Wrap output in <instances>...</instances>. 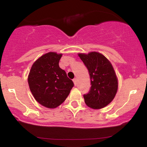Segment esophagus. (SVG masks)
Wrapping results in <instances>:
<instances>
[{
    "instance_id": "obj_1",
    "label": "esophagus",
    "mask_w": 147,
    "mask_h": 147,
    "mask_svg": "<svg viewBox=\"0 0 147 147\" xmlns=\"http://www.w3.org/2000/svg\"><path fill=\"white\" fill-rule=\"evenodd\" d=\"M73 82L74 83V85L75 86L77 85V79H76V78H74V79L73 80Z\"/></svg>"
}]
</instances>
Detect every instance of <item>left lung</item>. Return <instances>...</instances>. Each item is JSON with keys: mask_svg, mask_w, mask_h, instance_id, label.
<instances>
[{"mask_svg": "<svg viewBox=\"0 0 147 147\" xmlns=\"http://www.w3.org/2000/svg\"><path fill=\"white\" fill-rule=\"evenodd\" d=\"M78 55L87 67L91 80L90 91L84 95L85 103L93 109L105 107L113 100L118 90V80L111 63L98 52Z\"/></svg>", "mask_w": 147, "mask_h": 147, "instance_id": "obj_1", "label": "left lung"}]
</instances>
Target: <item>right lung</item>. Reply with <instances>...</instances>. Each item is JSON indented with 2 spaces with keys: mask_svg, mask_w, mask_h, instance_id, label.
I'll return each instance as SVG.
<instances>
[{
  "mask_svg": "<svg viewBox=\"0 0 147 147\" xmlns=\"http://www.w3.org/2000/svg\"><path fill=\"white\" fill-rule=\"evenodd\" d=\"M62 54L49 52L33 64L28 83L35 99L42 106L55 108L65 101L74 84L59 66Z\"/></svg>",
  "mask_w": 147,
  "mask_h": 147,
  "instance_id": "1",
  "label": "right lung"
}]
</instances>
